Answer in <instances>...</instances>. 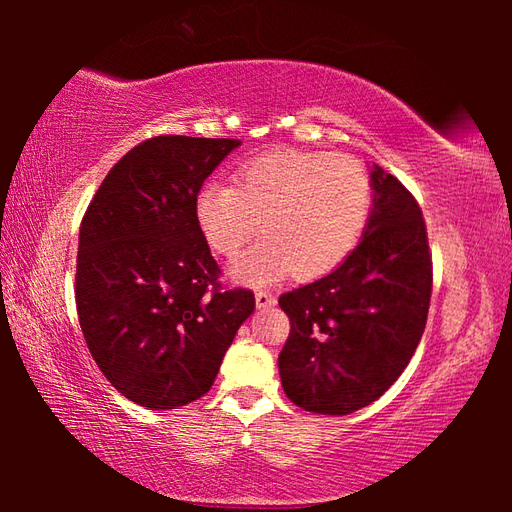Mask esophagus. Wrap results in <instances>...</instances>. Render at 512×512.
I'll return each mask as SVG.
<instances>
[{
    "mask_svg": "<svg viewBox=\"0 0 512 512\" xmlns=\"http://www.w3.org/2000/svg\"><path fill=\"white\" fill-rule=\"evenodd\" d=\"M255 303H257V308L259 310H266V308H273L275 303H277V299L270 295V292H264V290H259L257 295H255Z\"/></svg>",
    "mask_w": 512,
    "mask_h": 512,
    "instance_id": "obj_1",
    "label": "esophagus"
}]
</instances>
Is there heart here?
Returning <instances> with one entry per match:
<instances>
[{
    "mask_svg": "<svg viewBox=\"0 0 512 512\" xmlns=\"http://www.w3.org/2000/svg\"><path fill=\"white\" fill-rule=\"evenodd\" d=\"M372 180L347 154L270 149L242 162L231 187L204 184L193 220L213 253L235 257L248 237H264L231 268L250 286L295 273L310 281L330 275L352 255L372 211Z\"/></svg>",
    "mask_w": 512,
    "mask_h": 512,
    "instance_id": "heart-1",
    "label": "heart"
}]
</instances>
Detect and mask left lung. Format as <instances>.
Wrapping results in <instances>:
<instances>
[{"instance_id": "obj_1", "label": "left lung", "mask_w": 512, "mask_h": 512, "mask_svg": "<svg viewBox=\"0 0 512 512\" xmlns=\"http://www.w3.org/2000/svg\"><path fill=\"white\" fill-rule=\"evenodd\" d=\"M372 211L345 262L279 297L290 336L279 376L297 407L347 416L396 383L422 339L431 301L427 226L413 195L372 165Z\"/></svg>"}]
</instances>
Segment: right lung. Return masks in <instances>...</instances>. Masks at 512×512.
Segmentation results:
<instances>
[{"instance_id": "add662e5", "label": "right lung", "mask_w": 512, "mask_h": 512, "mask_svg": "<svg viewBox=\"0 0 512 512\" xmlns=\"http://www.w3.org/2000/svg\"><path fill=\"white\" fill-rule=\"evenodd\" d=\"M237 138L156 136L116 162L83 215L79 323L105 378L140 407L178 409L211 389L250 290H220L193 200Z\"/></svg>"}]
</instances>
